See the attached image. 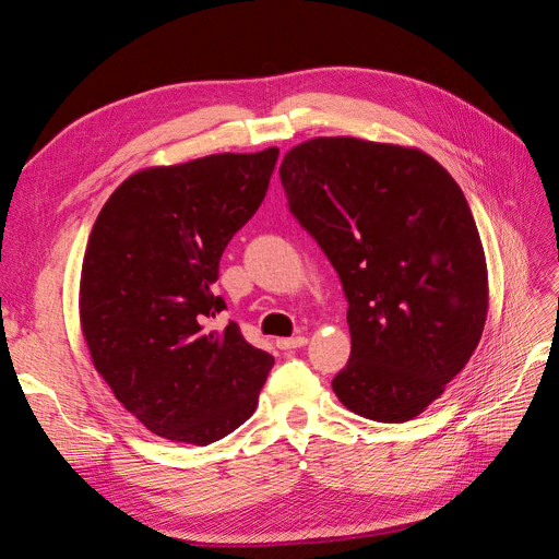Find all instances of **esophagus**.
I'll use <instances>...</instances> for the list:
<instances>
[{
	"mask_svg": "<svg viewBox=\"0 0 559 559\" xmlns=\"http://www.w3.org/2000/svg\"><path fill=\"white\" fill-rule=\"evenodd\" d=\"M306 345H308V337H306V335L277 337V347H280V349H298V347H306Z\"/></svg>",
	"mask_w": 559,
	"mask_h": 559,
	"instance_id": "obj_1",
	"label": "esophagus"
}]
</instances>
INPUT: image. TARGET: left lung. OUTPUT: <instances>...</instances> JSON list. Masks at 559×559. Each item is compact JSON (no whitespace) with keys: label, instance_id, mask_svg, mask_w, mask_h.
<instances>
[{"label":"left lung","instance_id":"left-lung-1","mask_svg":"<svg viewBox=\"0 0 559 559\" xmlns=\"http://www.w3.org/2000/svg\"><path fill=\"white\" fill-rule=\"evenodd\" d=\"M289 212L341 277L352 352L333 392L408 421L445 392L487 317L480 235L456 181L417 148L317 138L280 167Z\"/></svg>","mask_w":559,"mask_h":559}]
</instances>
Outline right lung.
I'll return each instance as SVG.
<instances>
[{
  "label": "right lung",
  "mask_w": 559,
  "mask_h": 559,
  "mask_svg": "<svg viewBox=\"0 0 559 559\" xmlns=\"http://www.w3.org/2000/svg\"><path fill=\"white\" fill-rule=\"evenodd\" d=\"M280 148L216 154L128 177L91 230L81 329L123 408L167 441L210 445L247 421L275 359L226 310L218 261L257 214Z\"/></svg>",
  "instance_id": "obj_1"
}]
</instances>
